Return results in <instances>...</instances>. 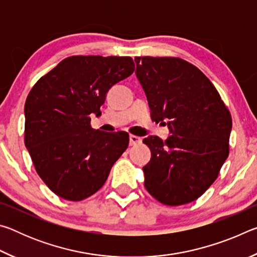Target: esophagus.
Returning <instances> with one entry per match:
<instances>
[{
  "label": "esophagus",
  "instance_id": "1",
  "mask_svg": "<svg viewBox=\"0 0 257 257\" xmlns=\"http://www.w3.org/2000/svg\"><path fill=\"white\" fill-rule=\"evenodd\" d=\"M129 143H130V145H132V146L137 145V144H141L142 138L138 137V136H135V135H130V136H129Z\"/></svg>",
  "mask_w": 257,
  "mask_h": 257
}]
</instances>
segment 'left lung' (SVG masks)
I'll return each mask as SVG.
<instances>
[{
    "label": "left lung",
    "instance_id": "left-lung-1",
    "mask_svg": "<svg viewBox=\"0 0 257 257\" xmlns=\"http://www.w3.org/2000/svg\"><path fill=\"white\" fill-rule=\"evenodd\" d=\"M136 76L152 120L171 136L144 138L152 158L144 171L146 190L164 205L195 201L219 176L229 155L231 114L204 73L179 58L136 56Z\"/></svg>",
    "mask_w": 257,
    "mask_h": 257
}]
</instances>
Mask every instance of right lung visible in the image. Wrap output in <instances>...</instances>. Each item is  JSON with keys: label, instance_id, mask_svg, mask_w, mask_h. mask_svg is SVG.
I'll use <instances>...</instances> for the list:
<instances>
[{"label": "right lung", "instance_id": "right-lung-1", "mask_svg": "<svg viewBox=\"0 0 257 257\" xmlns=\"http://www.w3.org/2000/svg\"><path fill=\"white\" fill-rule=\"evenodd\" d=\"M135 70L130 56H69L38 79L25 104V145L55 195L82 201L105 184L129 144L125 132L94 130L106 93Z\"/></svg>", "mask_w": 257, "mask_h": 257}]
</instances>
